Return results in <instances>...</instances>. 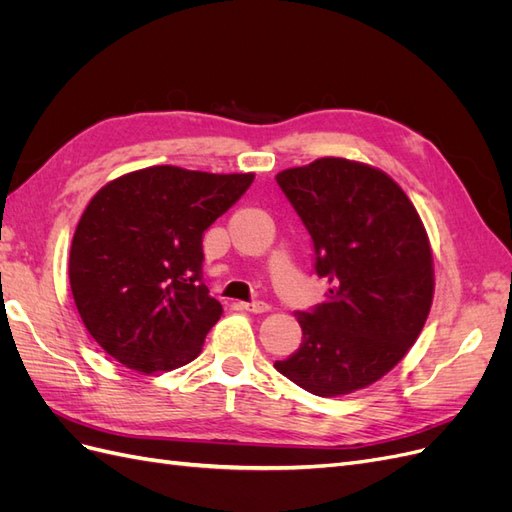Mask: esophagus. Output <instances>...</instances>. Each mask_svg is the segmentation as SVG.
Segmentation results:
<instances>
[{"instance_id":"obj_1","label":"esophagus","mask_w":512,"mask_h":512,"mask_svg":"<svg viewBox=\"0 0 512 512\" xmlns=\"http://www.w3.org/2000/svg\"><path fill=\"white\" fill-rule=\"evenodd\" d=\"M241 307L245 312H252V314H265L269 312V305L265 301H252V303H241Z\"/></svg>"}]
</instances>
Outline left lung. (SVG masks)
I'll return each instance as SVG.
<instances>
[{
    "label": "left lung",
    "instance_id": "8db88e82",
    "mask_svg": "<svg viewBox=\"0 0 512 512\" xmlns=\"http://www.w3.org/2000/svg\"><path fill=\"white\" fill-rule=\"evenodd\" d=\"M314 241L327 301L299 312L301 348L275 369L318 397L374 384L404 359L433 301L427 230L399 185L363 162L320 158L275 175Z\"/></svg>",
    "mask_w": 512,
    "mask_h": 512
}]
</instances>
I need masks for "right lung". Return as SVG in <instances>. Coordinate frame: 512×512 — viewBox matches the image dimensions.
I'll use <instances>...</instances> for the list:
<instances>
[{"instance_id": "add662e5", "label": "right lung", "mask_w": 512, "mask_h": 512, "mask_svg": "<svg viewBox=\"0 0 512 512\" xmlns=\"http://www.w3.org/2000/svg\"><path fill=\"white\" fill-rule=\"evenodd\" d=\"M254 173L149 166L89 200L70 247V288L100 348L141 374L177 369L203 350L222 305L203 284V232Z\"/></svg>"}]
</instances>
